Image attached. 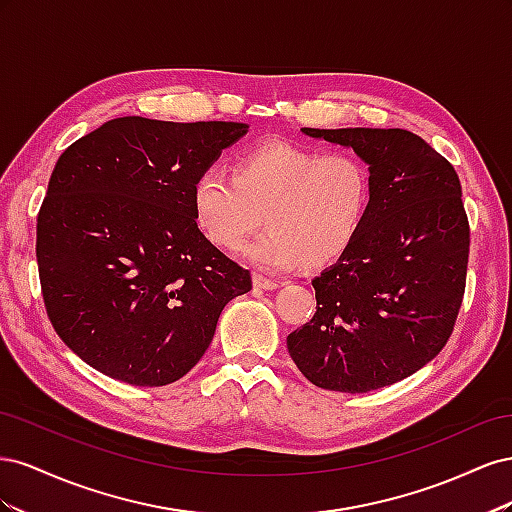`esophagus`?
<instances>
[{"instance_id": "esophagus-1", "label": "esophagus", "mask_w": 512, "mask_h": 512, "mask_svg": "<svg viewBox=\"0 0 512 512\" xmlns=\"http://www.w3.org/2000/svg\"><path fill=\"white\" fill-rule=\"evenodd\" d=\"M280 284H282V282H280V280H273V277H267V275H262V273H254V286H256V288L275 290Z\"/></svg>"}]
</instances>
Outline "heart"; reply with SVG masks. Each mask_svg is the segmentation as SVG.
<instances>
[{"label":"heart","instance_id":"obj_1","mask_svg":"<svg viewBox=\"0 0 512 512\" xmlns=\"http://www.w3.org/2000/svg\"><path fill=\"white\" fill-rule=\"evenodd\" d=\"M369 194V170L356 153L269 138L241 153L235 175L200 173L192 205L200 230L222 250L241 247L265 211L269 228L243 254L258 267L290 269L342 256L363 226Z\"/></svg>","mask_w":512,"mask_h":512}]
</instances>
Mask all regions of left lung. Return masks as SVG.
Instances as JSON below:
<instances>
[{
    "mask_svg": "<svg viewBox=\"0 0 512 512\" xmlns=\"http://www.w3.org/2000/svg\"><path fill=\"white\" fill-rule=\"evenodd\" d=\"M369 164L359 235L312 286L316 314L288 335L320 389L367 393L412 376L453 335L466 292L470 224L453 164L408 130L303 128Z\"/></svg>",
    "mask_w": 512,
    "mask_h": 512,
    "instance_id": "1",
    "label": "left lung"
}]
</instances>
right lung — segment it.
I'll use <instances>...</instances> for the list:
<instances>
[{"label":"right lung","instance_id":"add662e5","mask_svg":"<svg viewBox=\"0 0 512 512\" xmlns=\"http://www.w3.org/2000/svg\"><path fill=\"white\" fill-rule=\"evenodd\" d=\"M245 123L117 117L61 153L36 226L46 314L64 344L134 386L183 378L252 275L200 232L192 190Z\"/></svg>","mask_w":512,"mask_h":512}]
</instances>
